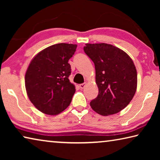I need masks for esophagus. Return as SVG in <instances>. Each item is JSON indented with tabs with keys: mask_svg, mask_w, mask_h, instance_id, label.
Returning a JSON list of instances; mask_svg holds the SVG:
<instances>
[{
	"mask_svg": "<svg viewBox=\"0 0 160 160\" xmlns=\"http://www.w3.org/2000/svg\"><path fill=\"white\" fill-rule=\"evenodd\" d=\"M85 85H86V82L82 83V84H80V88L81 89H83V88L85 87Z\"/></svg>",
	"mask_w": 160,
	"mask_h": 160,
	"instance_id": "obj_1",
	"label": "esophagus"
}]
</instances>
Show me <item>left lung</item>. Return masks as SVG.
Instances as JSON below:
<instances>
[{
	"label": "left lung",
	"instance_id": "left-lung-1",
	"mask_svg": "<svg viewBox=\"0 0 160 160\" xmlns=\"http://www.w3.org/2000/svg\"><path fill=\"white\" fill-rule=\"evenodd\" d=\"M84 51L94 63L99 94L90 102L94 112L109 116L121 112L135 95L137 71L131 57L114 46L86 44Z\"/></svg>",
	"mask_w": 160,
	"mask_h": 160
}]
</instances>
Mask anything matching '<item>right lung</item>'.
I'll return each mask as SVG.
<instances>
[{"label": "right lung", "mask_w": 160, "mask_h": 160, "mask_svg": "<svg viewBox=\"0 0 160 160\" xmlns=\"http://www.w3.org/2000/svg\"><path fill=\"white\" fill-rule=\"evenodd\" d=\"M77 45L56 44L37 54L25 74V88L29 100L38 110L56 115L69 106L75 92L68 78L71 68L68 60Z\"/></svg>", "instance_id": "right-lung-1"}]
</instances>
